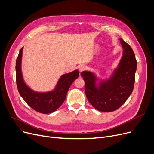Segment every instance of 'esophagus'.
Listing matches in <instances>:
<instances>
[{
  "label": "esophagus",
  "mask_w": 154,
  "mask_h": 154,
  "mask_svg": "<svg viewBox=\"0 0 154 154\" xmlns=\"http://www.w3.org/2000/svg\"><path fill=\"white\" fill-rule=\"evenodd\" d=\"M86 69V67L85 66H83V65H81V66H79V67H78V69H79V71L80 72H82V71L85 70Z\"/></svg>",
  "instance_id": "esophagus-1"
}]
</instances>
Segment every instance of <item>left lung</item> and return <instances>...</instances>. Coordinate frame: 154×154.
I'll list each match as a JSON object with an SVG mask.
<instances>
[{"label":"left lung","instance_id":"left-lung-1","mask_svg":"<svg viewBox=\"0 0 154 154\" xmlns=\"http://www.w3.org/2000/svg\"><path fill=\"white\" fill-rule=\"evenodd\" d=\"M123 54L117 68L106 80L96 85L97 78L94 73H81L85 81V92L88 100L97 110L104 112L114 111L125 102L132 94L135 83L137 60L131 47L120 38Z\"/></svg>","mask_w":154,"mask_h":154}]
</instances>
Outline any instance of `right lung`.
<instances>
[{"label": "right lung", "mask_w": 154, "mask_h": 154, "mask_svg": "<svg viewBox=\"0 0 154 154\" xmlns=\"http://www.w3.org/2000/svg\"><path fill=\"white\" fill-rule=\"evenodd\" d=\"M23 47L19 51L16 60V83L18 91L23 99L35 111L42 114H50L58 109L66 98L69 88L79 77L75 70L60 77L54 90L47 92H37L29 87L25 83L21 70Z\"/></svg>", "instance_id": "1"}]
</instances>
